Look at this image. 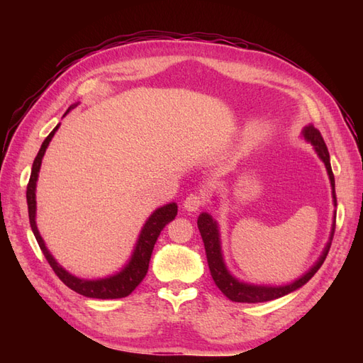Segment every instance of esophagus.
<instances>
[{
  "label": "esophagus",
  "instance_id": "1",
  "mask_svg": "<svg viewBox=\"0 0 363 363\" xmlns=\"http://www.w3.org/2000/svg\"><path fill=\"white\" fill-rule=\"evenodd\" d=\"M203 204H204V200H203V196L199 194H191L186 196V200L183 201V207L188 212H196L200 207H203Z\"/></svg>",
  "mask_w": 363,
  "mask_h": 363
}]
</instances>
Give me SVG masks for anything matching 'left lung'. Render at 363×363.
Masks as SVG:
<instances>
[{
	"instance_id": "1",
	"label": "left lung",
	"mask_w": 363,
	"mask_h": 363,
	"mask_svg": "<svg viewBox=\"0 0 363 363\" xmlns=\"http://www.w3.org/2000/svg\"><path fill=\"white\" fill-rule=\"evenodd\" d=\"M303 136L307 142H311L313 145L315 151L318 152V156L324 162L327 172H328V179H330V184H332V194H333V203L336 206V192H335V175L330 167V155H328V150L325 142L320 133V130H316L313 125H307L303 130ZM200 228V233L203 238L204 242V248H206V256H207V263H208V269H211L212 279L215 281L216 286L219 288L228 300L236 301V303H263V301H271L280 298L283 295H288L291 292H294L295 289L301 288L303 284H306L309 281L315 272L321 268V265L324 263L328 250H330L332 245V239H333V233H335V224L332 227V235H330V240H328L321 257L318 259V262L315 265L307 271L304 276H301L300 279H296L295 281L284 284V286H257V284H248L244 281H239L238 279H235L232 274L228 272V269L225 268V263L223 259V251H221V240H219V230H218V224L215 219L208 215V213H201L199 216V221H196Z\"/></svg>"
}]
</instances>
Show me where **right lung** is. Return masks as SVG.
Returning a JSON list of instances; mask_svg holds the SVG:
<instances>
[{
  "mask_svg": "<svg viewBox=\"0 0 363 363\" xmlns=\"http://www.w3.org/2000/svg\"><path fill=\"white\" fill-rule=\"evenodd\" d=\"M57 128H59V124L54 127V130L45 138V140L42 142V147L38 152V156H36L35 162H33L31 175H30V180L27 184V204H28V218H30L31 230H33V233H35L38 244L43 252V256H45V259L48 260L50 267L52 268L54 272H56V276L65 284H67L69 289L75 291L80 295L89 296V298H101V300L124 298V296L133 292L138 284L147 276L150 259L152 255V248H155L156 240H157L162 230L164 228V225L169 224L175 218V215H177V204L169 203L167 206L159 207L157 211H155V213H152L147 219V223L139 235L136 248L133 251V255H131L130 262L124 267V269H121L118 274H115V276H111L107 279H100V280H83V279L72 276V274H69L68 271H65L56 262V259L50 255V251L45 247V242H43V239L39 235V230L36 227V182L39 177L42 157H43V155H45V150L51 142L54 133L57 131Z\"/></svg>",
  "mask_w": 363,
  "mask_h": 363,
  "instance_id": "obj_1",
  "label": "right lung"
}]
</instances>
